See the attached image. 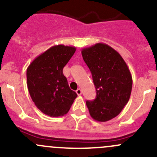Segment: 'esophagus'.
I'll use <instances>...</instances> for the list:
<instances>
[{"instance_id": "1", "label": "esophagus", "mask_w": 157, "mask_h": 157, "mask_svg": "<svg viewBox=\"0 0 157 157\" xmlns=\"http://www.w3.org/2000/svg\"><path fill=\"white\" fill-rule=\"evenodd\" d=\"M76 93H77V94L78 95V96H80V95L82 94V90H80V89H77V90H76Z\"/></svg>"}]
</instances>
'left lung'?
I'll return each instance as SVG.
<instances>
[{
  "mask_svg": "<svg viewBox=\"0 0 157 157\" xmlns=\"http://www.w3.org/2000/svg\"><path fill=\"white\" fill-rule=\"evenodd\" d=\"M82 56L93 77L96 90L93 101H86L90 115L104 122L116 117L130 99L132 77L117 51L104 43L82 49Z\"/></svg>",
  "mask_w": 157,
  "mask_h": 157,
  "instance_id": "8db88e82",
  "label": "left lung"
}]
</instances>
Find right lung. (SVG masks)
Wrapping results in <instances>:
<instances>
[{
	"label": "right lung",
	"mask_w": 157,
	"mask_h": 157,
	"mask_svg": "<svg viewBox=\"0 0 157 157\" xmlns=\"http://www.w3.org/2000/svg\"><path fill=\"white\" fill-rule=\"evenodd\" d=\"M75 51V47L64 45L51 47L36 57L26 71L32 100L41 112L50 117L67 114L77 96L63 74V68Z\"/></svg>",
	"instance_id": "right-lung-1"
}]
</instances>
